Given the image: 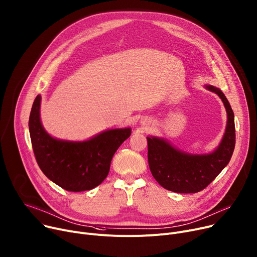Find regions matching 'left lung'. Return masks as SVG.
<instances>
[{
	"mask_svg": "<svg viewBox=\"0 0 257 257\" xmlns=\"http://www.w3.org/2000/svg\"><path fill=\"white\" fill-rule=\"evenodd\" d=\"M206 89L218 94L227 121L222 139L212 152L189 153L173 146L164 138L148 136V164L154 179L164 188L178 193H194L206 188L227 166L235 144L234 116L224 93L213 85Z\"/></svg>",
	"mask_w": 257,
	"mask_h": 257,
	"instance_id": "obj_1",
	"label": "left lung"
}]
</instances>
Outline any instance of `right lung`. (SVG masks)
Listing matches in <instances>:
<instances>
[{
	"label": "right lung",
	"instance_id": "obj_1",
	"mask_svg": "<svg viewBox=\"0 0 257 257\" xmlns=\"http://www.w3.org/2000/svg\"><path fill=\"white\" fill-rule=\"evenodd\" d=\"M41 95L35 98L29 119L37 163L49 180L68 191H85L100 185L108 176L116 150L132 128L104 131L84 141L61 140L50 136L40 117Z\"/></svg>",
	"mask_w": 257,
	"mask_h": 257
}]
</instances>
